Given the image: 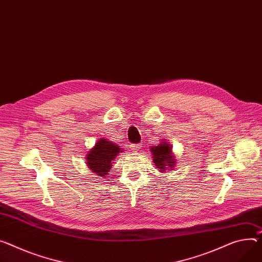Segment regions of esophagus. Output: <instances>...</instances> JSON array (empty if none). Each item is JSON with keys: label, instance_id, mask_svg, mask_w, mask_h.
Wrapping results in <instances>:
<instances>
[{"label": "esophagus", "instance_id": "esophagus-1", "mask_svg": "<svg viewBox=\"0 0 262 262\" xmlns=\"http://www.w3.org/2000/svg\"><path fill=\"white\" fill-rule=\"evenodd\" d=\"M130 148L133 151H138L140 148H142V145H140V144H132V145H130Z\"/></svg>", "mask_w": 262, "mask_h": 262}]
</instances>
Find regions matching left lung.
<instances>
[{
  "mask_svg": "<svg viewBox=\"0 0 262 262\" xmlns=\"http://www.w3.org/2000/svg\"><path fill=\"white\" fill-rule=\"evenodd\" d=\"M153 154L154 164L162 172L166 169H172L174 167V156L172 155V147L170 144L163 142L151 149Z\"/></svg>",
  "mask_w": 262,
  "mask_h": 262,
  "instance_id": "8db88e82",
  "label": "left lung"
}]
</instances>
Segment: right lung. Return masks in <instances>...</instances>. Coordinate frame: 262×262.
I'll list each match as a JSON object with an SVG mask.
<instances>
[{
	"instance_id": "1",
	"label": "right lung",
	"mask_w": 262,
	"mask_h": 262,
	"mask_svg": "<svg viewBox=\"0 0 262 262\" xmlns=\"http://www.w3.org/2000/svg\"><path fill=\"white\" fill-rule=\"evenodd\" d=\"M119 146L108 142L107 139H99L91 151L87 154V165L93 173L98 176L108 174L112 167V162L115 156L120 152Z\"/></svg>"
}]
</instances>
